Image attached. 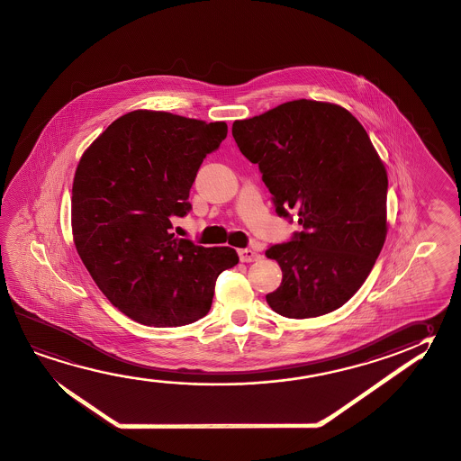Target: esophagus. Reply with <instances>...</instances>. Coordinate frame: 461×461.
Here are the masks:
<instances>
[{"instance_id":"obj_1","label":"esophagus","mask_w":461,"mask_h":461,"mask_svg":"<svg viewBox=\"0 0 461 461\" xmlns=\"http://www.w3.org/2000/svg\"><path fill=\"white\" fill-rule=\"evenodd\" d=\"M239 258L242 263H251V261H257L261 258V255L258 251L250 250V249H242L239 250Z\"/></svg>"}]
</instances>
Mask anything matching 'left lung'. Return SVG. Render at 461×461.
Returning <instances> with one entry per match:
<instances>
[{
  "mask_svg": "<svg viewBox=\"0 0 461 461\" xmlns=\"http://www.w3.org/2000/svg\"><path fill=\"white\" fill-rule=\"evenodd\" d=\"M232 135L259 166L276 212L302 232L266 250L282 269L266 302L285 318L334 312L366 281L387 235V171L358 119L334 103L294 100L235 121Z\"/></svg>",
  "mask_w": 461,
  "mask_h": 461,
  "instance_id": "left-lung-1",
  "label": "left lung"
}]
</instances>
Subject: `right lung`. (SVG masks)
<instances>
[{"label": "right lung", "instance_id": "obj_1", "mask_svg": "<svg viewBox=\"0 0 461 461\" xmlns=\"http://www.w3.org/2000/svg\"><path fill=\"white\" fill-rule=\"evenodd\" d=\"M226 122L166 111L116 119L80 158L72 184V237L104 297L131 320L176 328L210 312L230 247L204 249L171 232L190 211L196 172L226 139Z\"/></svg>", "mask_w": 461, "mask_h": 461}]
</instances>
